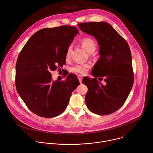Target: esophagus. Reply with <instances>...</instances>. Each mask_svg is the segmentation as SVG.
<instances>
[{"label":"esophagus","mask_w":153,"mask_h":153,"mask_svg":"<svg viewBox=\"0 0 153 153\" xmlns=\"http://www.w3.org/2000/svg\"><path fill=\"white\" fill-rule=\"evenodd\" d=\"M77 77H78V79H79V80L80 83H81L82 82V79H83V76H82L81 75H79V76H77Z\"/></svg>","instance_id":"esophagus-1"}]
</instances>
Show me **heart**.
Instances as JSON below:
<instances>
[{"instance_id": "1", "label": "heart", "mask_w": 153, "mask_h": 153, "mask_svg": "<svg viewBox=\"0 0 153 153\" xmlns=\"http://www.w3.org/2000/svg\"><path fill=\"white\" fill-rule=\"evenodd\" d=\"M81 45L82 47L88 53H93L96 48L97 45L96 42L91 37H84L81 41ZM72 51V46L70 45L66 51L65 54V57L67 59H69L71 57V53ZM91 66L88 63H83V64H78L75 65L71 68V71L77 74H85L90 70Z\"/></svg>"}]
</instances>
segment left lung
Listing matches in <instances>:
<instances>
[{"mask_svg": "<svg viewBox=\"0 0 153 153\" xmlns=\"http://www.w3.org/2000/svg\"><path fill=\"white\" fill-rule=\"evenodd\" d=\"M80 29L94 36L99 45L100 57L91 74L94 79L84 77L88 87L86 105L92 113L104 116L112 114L125 103L134 83L131 53L126 40L104 22L80 23ZM103 79V85L97 79Z\"/></svg>", "mask_w": 153, "mask_h": 153, "instance_id": "8db88e82", "label": "left lung"}]
</instances>
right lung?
I'll list each match as a JSON object with an SVG mask.
<instances>
[{"label":"right lung","mask_w":153,"mask_h":153,"mask_svg":"<svg viewBox=\"0 0 153 153\" xmlns=\"http://www.w3.org/2000/svg\"><path fill=\"white\" fill-rule=\"evenodd\" d=\"M74 27L43 28L34 33L20 52L16 66V90L29 110L43 117L60 115L80 84L74 74L52 81L51 71L60 70L67 50L78 34Z\"/></svg>","instance_id":"add662e5"}]
</instances>
